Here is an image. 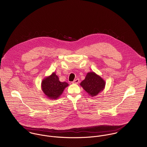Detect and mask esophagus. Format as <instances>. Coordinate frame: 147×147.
I'll return each mask as SVG.
<instances>
[{
	"label": "esophagus",
	"instance_id": "esophagus-1",
	"mask_svg": "<svg viewBox=\"0 0 147 147\" xmlns=\"http://www.w3.org/2000/svg\"><path fill=\"white\" fill-rule=\"evenodd\" d=\"M79 81H80V80H79V79H75L72 82V83L73 84H78L79 82Z\"/></svg>",
	"mask_w": 147,
	"mask_h": 147
}]
</instances>
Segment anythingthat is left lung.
<instances>
[{
	"label": "left lung",
	"mask_w": 147,
	"mask_h": 147,
	"mask_svg": "<svg viewBox=\"0 0 147 147\" xmlns=\"http://www.w3.org/2000/svg\"><path fill=\"white\" fill-rule=\"evenodd\" d=\"M80 85L89 95L93 97L104 90L106 81L95 72H90L86 74Z\"/></svg>",
	"instance_id": "left-lung-1"
}]
</instances>
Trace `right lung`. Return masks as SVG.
<instances>
[{"label": "right lung", "mask_w": 147, "mask_h": 147, "mask_svg": "<svg viewBox=\"0 0 147 147\" xmlns=\"http://www.w3.org/2000/svg\"><path fill=\"white\" fill-rule=\"evenodd\" d=\"M41 90L48 98L57 99L63 93L65 89L68 86L66 82H61L55 72L45 78L41 82Z\"/></svg>", "instance_id": "add662e5"}]
</instances>
